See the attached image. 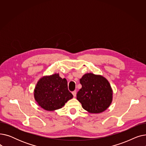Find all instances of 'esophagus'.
<instances>
[{
	"label": "esophagus",
	"instance_id": "1",
	"mask_svg": "<svg viewBox=\"0 0 146 146\" xmlns=\"http://www.w3.org/2000/svg\"><path fill=\"white\" fill-rule=\"evenodd\" d=\"M72 94H73V95L74 97H76V91L72 92Z\"/></svg>",
	"mask_w": 146,
	"mask_h": 146
}]
</instances>
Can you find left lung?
<instances>
[{
	"mask_svg": "<svg viewBox=\"0 0 146 146\" xmlns=\"http://www.w3.org/2000/svg\"><path fill=\"white\" fill-rule=\"evenodd\" d=\"M82 88L77 99L82 108L90 113H98L105 111L112 101V90L109 82L101 75L84 74L80 79Z\"/></svg>",
	"mask_w": 146,
	"mask_h": 146,
	"instance_id": "left-lung-1",
	"label": "left lung"
}]
</instances>
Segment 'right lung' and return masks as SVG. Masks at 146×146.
I'll list each match as a JSON object with an SVG mask.
<instances>
[{
    "instance_id": "add662e5",
    "label": "right lung",
    "mask_w": 146,
    "mask_h": 146,
    "mask_svg": "<svg viewBox=\"0 0 146 146\" xmlns=\"http://www.w3.org/2000/svg\"><path fill=\"white\" fill-rule=\"evenodd\" d=\"M73 97L68 89L67 80L60 78L58 74L41 78L34 90L35 101L47 111H55L62 108Z\"/></svg>"
}]
</instances>
